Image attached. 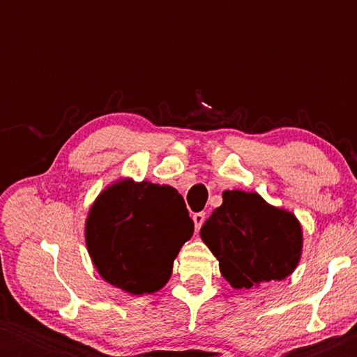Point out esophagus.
<instances>
[{"label": "esophagus", "mask_w": 357, "mask_h": 357, "mask_svg": "<svg viewBox=\"0 0 357 357\" xmlns=\"http://www.w3.org/2000/svg\"><path fill=\"white\" fill-rule=\"evenodd\" d=\"M204 219H206V213H195L193 214V222H195V227H197V231L202 229Z\"/></svg>", "instance_id": "obj_1"}]
</instances>
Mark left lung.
<instances>
[{
    "mask_svg": "<svg viewBox=\"0 0 357 357\" xmlns=\"http://www.w3.org/2000/svg\"><path fill=\"white\" fill-rule=\"evenodd\" d=\"M218 258L219 270L236 289L281 281L301 261L302 226L287 209L266 203L255 192L226 190L199 231Z\"/></svg>",
    "mask_w": 357,
    "mask_h": 357,
    "instance_id": "8db88e82",
    "label": "left lung"
}]
</instances>
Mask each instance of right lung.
<instances>
[{"label":"right lung","mask_w":357,"mask_h":357,"mask_svg":"<svg viewBox=\"0 0 357 357\" xmlns=\"http://www.w3.org/2000/svg\"><path fill=\"white\" fill-rule=\"evenodd\" d=\"M195 226L177 190L120 178L87 213L86 245L96 270L131 296L162 289Z\"/></svg>","instance_id":"right-lung-1"}]
</instances>
